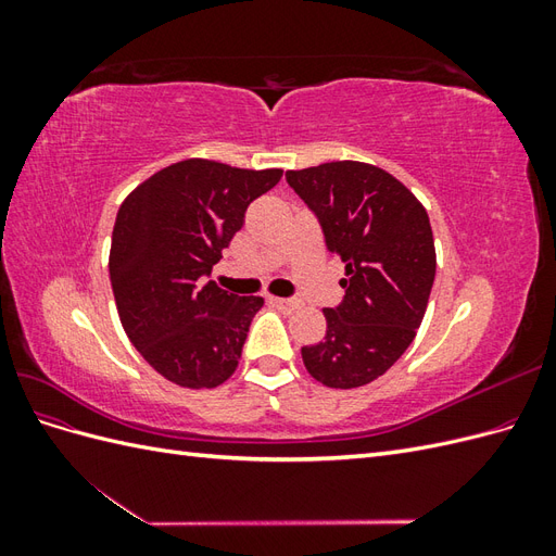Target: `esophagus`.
I'll list each match as a JSON object with an SVG mask.
<instances>
[{
    "label": "esophagus",
    "mask_w": 556,
    "mask_h": 556,
    "mask_svg": "<svg viewBox=\"0 0 556 556\" xmlns=\"http://www.w3.org/2000/svg\"><path fill=\"white\" fill-rule=\"evenodd\" d=\"M268 301H271V304L276 306V308H280L282 313H296L299 308H301V304L299 301H294V299H280V296H268Z\"/></svg>",
    "instance_id": "1"
}]
</instances>
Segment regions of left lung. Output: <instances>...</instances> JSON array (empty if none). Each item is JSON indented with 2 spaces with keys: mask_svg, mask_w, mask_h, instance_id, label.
Returning <instances> with one entry per match:
<instances>
[{
  "mask_svg": "<svg viewBox=\"0 0 556 556\" xmlns=\"http://www.w3.org/2000/svg\"><path fill=\"white\" fill-rule=\"evenodd\" d=\"M285 178L345 264L341 306L323 311L325 341L301 348V357L333 390L374 382L422 325L435 276L429 215L406 185L366 162H327Z\"/></svg>",
  "mask_w": 556,
  "mask_h": 556,
  "instance_id": "8db88e82",
  "label": "left lung"
}]
</instances>
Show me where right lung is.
Instances as JSON below:
<instances>
[{
    "label": "right lung",
    "mask_w": 556,
    "mask_h": 556,
    "mask_svg": "<svg viewBox=\"0 0 556 556\" xmlns=\"http://www.w3.org/2000/svg\"><path fill=\"white\" fill-rule=\"evenodd\" d=\"M282 169L182 160L134 188L117 211L109 274L131 345L169 382L211 390L237 371L262 296L217 288L213 264Z\"/></svg>",
    "instance_id": "add662e5"
}]
</instances>
